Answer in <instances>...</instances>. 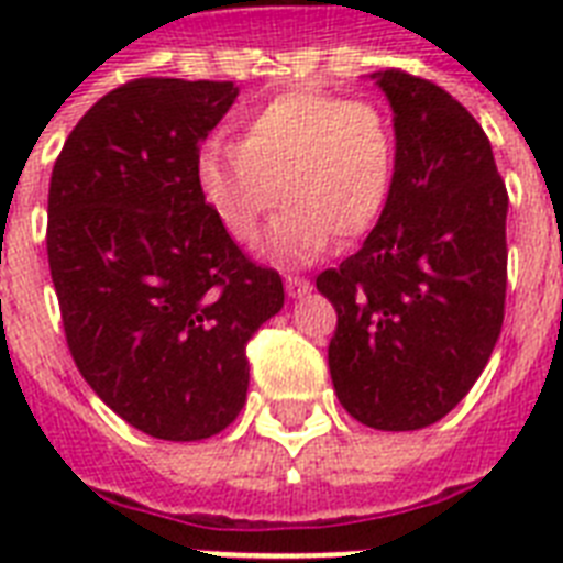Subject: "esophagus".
Instances as JSON below:
<instances>
[{
  "label": "esophagus",
  "mask_w": 563,
  "mask_h": 563,
  "mask_svg": "<svg viewBox=\"0 0 563 563\" xmlns=\"http://www.w3.org/2000/svg\"><path fill=\"white\" fill-rule=\"evenodd\" d=\"M309 289H312V283L303 280V277H291V274L286 277V291H289L291 298H303Z\"/></svg>",
  "instance_id": "1"
}]
</instances>
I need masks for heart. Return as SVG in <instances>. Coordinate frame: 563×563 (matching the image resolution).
Listing matches in <instances>:
<instances>
[{
    "label": "heart",
    "instance_id": "obj_1",
    "mask_svg": "<svg viewBox=\"0 0 563 563\" xmlns=\"http://www.w3.org/2000/svg\"><path fill=\"white\" fill-rule=\"evenodd\" d=\"M195 178L233 242L254 245L277 198L268 254L303 263L330 239L365 236L394 187V128L383 110L335 92L286 90L247 113L242 143L210 140ZM282 195L277 196L276 192Z\"/></svg>",
    "mask_w": 563,
    "mask_h": 563
}]
</instances>
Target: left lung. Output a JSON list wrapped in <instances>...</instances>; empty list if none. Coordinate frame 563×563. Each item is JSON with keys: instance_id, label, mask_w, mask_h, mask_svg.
<instances>
[{"instance_id": "obj_1", "label": "left lung", "mask_w": 563, "mask_h": 563, "mask_svg": "<svg viewBox=\"0 0 563 563\" xmlns=\"http://www.w3.org/2000/svg\"><path fill=\"white\" fill-rule=\"evenodd\" d=\"M394 187L365 245L318 274L335 307L330 376L347 415L409 432L488 365L506 316L508 192L482 125L438 84L385 69Z\"/></svg>"}]
</instances>
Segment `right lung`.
<instances>
[{
    "instance_id": "1",
    "label": "right lung",
    "mask_w": 563,
    "mask_h": 563,
    "mask_svg": "<svg viewBox=\"0 0 563 563\" xmlns=\"http://www.w3.org/2000/svg\"><path fill=\"white\" fill-rule=\"evenodd\" d=\"M236 96L233 81L122 84L66 136L48 184V272L69 353L119 418L163 441L236 420L247 342L286 298L195 178Z\"/></svg>"
}]
</instances>
